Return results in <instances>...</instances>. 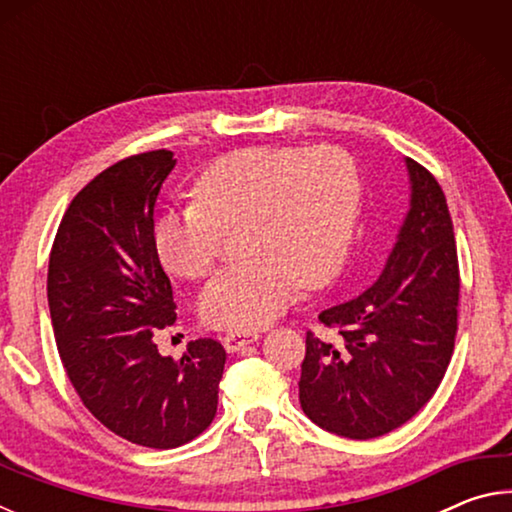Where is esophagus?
Listing matches in <instances>:
<instances>
[{"mask_svg": "<svg viewBox=\"0 0 512 512\" xmlns=\"http://www.w3.org/2000/svg\"><path fill=\"white\" fill-rule=\"evenodd\" d=\"M257 332H244V329H230V332H225L223 336V345L228 352H237L244 348V345L257 341Z\"/></svg>", "mask_w": 512, "mask_h": 512, "instance_id": "esophagus-1", "label": "esophagus"}]
</instances>
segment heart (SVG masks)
Masks as SVG:
<instances>
[{"mask_svg": "<svg viewBox=\"0 0 512 512\" xmlns=\"http://www.w3.org/2000/svg\"><path fill=\"white\" fill-rule=\"evenodd\" d=\"M194 203L162 214L155 250L169 273L201 280L239 225L241 262L201 293L214 327L255 329L282 314L300 289L332 280L348 253L359 205L352 158L336 146H248L214 160L194 183Z\"/></svg>", "mask_w": 512, "mask_h": 512, "instance_id": "obj_1", "label": "heart"}]
</instances>
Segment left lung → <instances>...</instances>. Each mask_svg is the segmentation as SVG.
Segmentation results:
<instances>
[{
    "label": "left lung",
    "instance_id": "8db88e82",
    "mask_svg": "<svg viewBox=\"0 0 512 512\" xmlns=\"http://www.w3.org/2000/svg\"><path fill=\"white\" fill-rule=\"evenodd\" d=\"M411 207L379 280L318 316L307 332L300 406L336 436L368 440L402 427L427 404L452 361L458 329L456 239L438 180L406 158Z\"/></svg>",
    "mask_w": 512,
    "mask_h": 512
}]
</instances>
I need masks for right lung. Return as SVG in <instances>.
<instances>
[{"label":"right lung","instance_id":"obj_1","mask_svg":"<svg viewBox=\"0 0 512 512\" xmlns=\"http://www.w3.org/2000/svg\"><path fill=\"white\" fill-rule=\"evenodd\" d=\"M176 167L167 149L119 160L69 203L49 255L47 300L65 372L94 418L128 443L173 449L210 427L225 350L198 339L162 357L176 323L153 207Z\"/></svg>","mask_w":512,"mask_h":512}]
</instances>
